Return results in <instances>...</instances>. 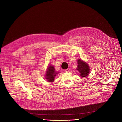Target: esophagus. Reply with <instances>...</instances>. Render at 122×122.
Here are the masks:
<instances>
[{"mask_svg":"<svg viewBox=\"0 0 122 122\" xmlns=\"http://www.w3.org/2000/svg\"><path fill=\"white\" fill-rule=\"evenodd\" d=\"M70 71V68H68V69H67L65 70V72H69Z\"/></svg>","mask_w":122,"mask_h":122,"instance_id":"obj_1","label":"esophagus"}]
</instances>
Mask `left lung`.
I'll return each mask as SVG.
<instances>
[{
    "label": "left lung",
    "instance_id": "obj_1",
    "mask_svg": "<svg viewBox=\"0 0 122 122\" xmlns=\"http://www.w3.org/2000/svg\"><path fill=\"white\" fill-rule=\"evenodd\" d=\"M77 67L76 70H77L80 73V76L82 77H84L89 74L90 68L87 63L80 59L77 60Z\"/></svg>",
    "mask_w": 122,
    "mask_h": 122
}]
</instances>
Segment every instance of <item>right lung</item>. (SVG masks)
<instances>
[{
    "label": "right lung",
    "mask_w": 122,
    "mask_h": 122,
    "mask_svg": "<svg viewBox=\"0 0 122 122\" xmlns=\"http://www.w3.org/2000/svg\"><path fill=\"white\" fill-rule=\"evenodd\" d=\"M46 77L47 81L49 82H52L54 80V77L56 76L57 74H58L59 72L57 73V72L55 70L54 67L52 65H50L48 66L47 69L46 70Z\"/></svg>",
    "instance_id": "1"
}]
</instances>
